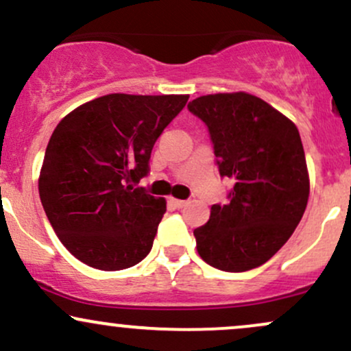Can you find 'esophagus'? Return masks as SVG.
Listing matches in <instances>:
<instances>
[{
	"label": "esophagus",
	"instance_id": "obj_1",
	"mask_svg": "<svg viewBox=\"0 0 351 351\" xmlns=\"http://www.w3.org/2000/svg\"><path fill=\"white\" fill-rule=\"evenodd\" d=\"M170 203L173 204V206L175 208H178V209H181V208H184L188 204V201H184V199H176V198H171L170 199Z\"/></svg>",
	"mask_w": 351,
	"mask_h": 351
}]
</instances>
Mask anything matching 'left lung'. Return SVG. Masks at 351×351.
Returning a JSON list of instances; mask_svg holds the SVG:
<instances>
[{"label": "left lung", "mask_w": 351, "mask_h": 351, "mask_svg": "<svg viewBox=\"0 0 351 351\" xmlns=\"http://www.w3.org/2000/svg\"><path fill=\"white\" fill-rule=\"evenodd\" d=\"M188 110L208 127L223 178L232 180L226 204H213L196 228L204 263L224 272L259 267L287 243L308 201V173L299 130L256 95H203Z\"/></svg>", "instance_id": "obj_1"}]
</instances>
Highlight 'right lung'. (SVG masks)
<instances>
[{"label": "right lung", "instance_id": "obj_1", "mask_svg": "<svg viewBox=\"0 0 351 351\" xmlns=\"http://www.w3.org/2000/svg\"><path fill=\"white\" fill-rule=\"evenodd\" d=\"M188 95L108 94L72 110L47 143L39 196L60 243L80 263L122 271L152 251L167 201L135 188L153 145Z\"/></svg>", "mask_w": 351, "mask_h": 351}]
</instances>
